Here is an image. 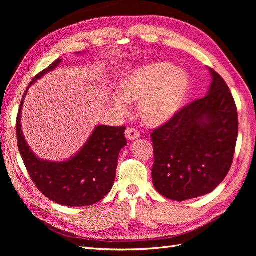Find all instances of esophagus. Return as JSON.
Returning a JSON list of instances; mask_svg holds the SVG:
<instances>
[{
	"label": "esophagus",
	"instance_id": "34e87169",
	"mask_svg": "<svg viewBox=\"0 0 256 256\" xmlns=\"http://www.w3.org/2000/svg\"><path fill=\"white\" fill-rule=\"evenodd\" d=\"M126 138H128V140L130 141H134V140H136V138H140V132H138V130H136L134 128H131V127H128L126 129Z\"/></svg>",
	"mask_w": 256,
	"mask_h": 256
}]
</instances>
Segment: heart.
Returning a JSON list of instances; mask_svg holds the SVG:
<instances>
[{
  "instance_id": "1",
  "label": "heart",
  "mask_w": 256,
  "mask_h": 256,
  "mask_svg": "<svg viewBox=\"0 0 256 256\" xmlns=\"http://www.w3.org/2000/svg\"><path fill=\"white\" fill-rule=\"evenodd\" d=\"M112 104L126 113L128 102L138 104V115L148 127H160L180 112L189 97V74L168 62H152L127 72L120 82Z\"/></svg>"
}]
</instances>
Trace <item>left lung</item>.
Returning <instances> with one entry per match:
<instances>
[{
    "instance_id": "obj_1",
    "label": "left lung",
    "mask_w": 256,
    "mask_h": 256,
    "mask_svg": "<svg viewBox=\"0 0 256 256\" xmlns=\"http://www.w3.org/2000/svg\"><path fill=\"white\" fill-rule=\"evenodd\" d=\"M208 94L154 129L152 168L156 190L182 202L214 191L228 175L238 136L237 108L228 84L209 68Z\"/></svg>"
}]
</instances>
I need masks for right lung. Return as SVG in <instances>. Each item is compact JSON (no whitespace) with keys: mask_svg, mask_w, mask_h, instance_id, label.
Instances as JSON below:
<instances>
[{"mask_svg":"<svg viewBox=\"0 0 256 256\" xmlns=\"http://www.w3.org/2000/svg\"><path fill=\"white\" fill-rule=\"evenodd\" d=\"M60 63L62 60L58 58L38 74L28 90ZM28 90L20 104L16 132L22 160L36 187L46 198L63 206H90L102 200L113 187L118 154L127 145L124 134L126 127L97 126L82 148L69 160H42L30 150L21 128V111Z\"/></svg>","mask_w":256,"mask_h":256,"instance_id":"add662e5","label":"right lung"}]
</instances>
